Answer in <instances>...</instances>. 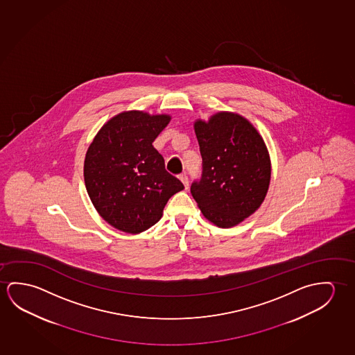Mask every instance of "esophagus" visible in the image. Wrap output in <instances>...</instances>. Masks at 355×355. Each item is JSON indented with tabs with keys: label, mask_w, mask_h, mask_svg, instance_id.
<instances>
[{
	"label": "esophagus",
	"mask_w": 355,
	"mask_h": 355,
	"mask_svg": "<svg viewBox=\"0 0 355 355\" xmlns=\"http://www.w3.org/2000/svg\"><path fill=\"white\" fill-rule=\"evenodd\" d=\"M179 179H180L181 182L185 186V189H187V187H189V179H187L186 174H181L180 176H179Z\"/></svg>",
	"instance_id": "esophagus-1"
}]
</instances>
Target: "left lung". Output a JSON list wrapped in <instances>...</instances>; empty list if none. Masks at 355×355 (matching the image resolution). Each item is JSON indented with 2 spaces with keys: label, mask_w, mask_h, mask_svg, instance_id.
I'll use <instances>...</instances> for the list:
<instances>
[{
  "label": "left lung",
  "mask_w": 355,
  "mask_h": 355,
  "mask_svg": "<svg viewBox=\"0 0 355 355\" xmlns=\"http://www.w3.org/2000/svg\"><path fill=\"white\" fill-rule=\"evenodd\" d=\"M202 175L191 195L203 216L220 228L239 225L259 209L269 189L270 155L263 137L234 112L214 113L193 123Z\"/></svg>",
  "instance_id": "left-lung-1"
}]
</instances>
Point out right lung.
Here are the masks:
<instances>
[{
	"label": "right lung",
	"instance_id": "add662e5",
	"mask_svg": "<svg viewBox=\"0 0 355 355\" xmlns=\"http://www.w3.org/2000/svg\"><path fill=\"white\" fill-rule=\"evenodd\" d=\"M169 114L124 111L103 124L86 152L85 186L96 211L119 231L137 234L163 216L184 185L165 170L153 141Z\"/></svg>",
	"mask_w": 355,
	"mask_h": 355
}]
</instances>
